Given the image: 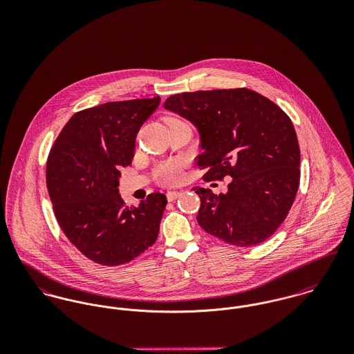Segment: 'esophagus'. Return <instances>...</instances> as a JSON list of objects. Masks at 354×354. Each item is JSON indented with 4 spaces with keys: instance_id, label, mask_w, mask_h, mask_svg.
<instances>
[{
    "instance_id": "esophagus-1",
    "label": "esophagus",
    "mask_w": 354,
    "mask_h": 354,
    "mask_svg": "<svg viewBox=\"0 0 354 354\" xmlns=\"http://www.w3.org/2000/svg\"><path fill=\"white\" fill-rule=\"evenodd\" d=\"M180 195H181V192L171 191V192H167V194H166V198H167L169 202H174L177 198H180Z\"/></svg>"
}]
</instances>
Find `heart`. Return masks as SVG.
Returning <instances> with one entry per match:
<instances>
[{
  "instance_id": "1",
  "label": "heart",
  "mask_w": 354,
  "mask_h": 354,
  "mask_svg": "<svg viewBox=\"0 0 354 354\" xmlns=\"http://www.w3.org/2000/svg\"><path fill=\"white\" fill-rule=\"evenodd\" d=\"M166 121H167V124H171V122H177V121H181V120L170 117ZM181 170H183V165L180 162H177V160H167V162L160 163L156 167L155 176H156V180L160 184H163V185H174V184H177L181 180Z\"/></svg>"
}]
</instances>
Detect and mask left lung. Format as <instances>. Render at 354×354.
Returning <instances> with one entry per match:
<instances>
[{"mask_svg":"<svg viewBox=\"0 0 354 354\" xmlns=\"http://www.w3.org/2000/svg\"><path fill=\"white\" fill-rule=\"evenodd\" d=\"M163 107L201 135L198 166L207 181L232 177L226 194L199 188L203 230L236 247L271 237L289 214L300 184V147L288 114L248 88L183 93Z\"/></svg>","mask_w":354,"mask_h":354,"instance_id":"obj_1","label":"left lung"}]
</instances>
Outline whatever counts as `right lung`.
Instances as JSON below:
<instances>
[{
    "mask_svg": "<svg viewBox=\"0 0 354 354\" xmlns=\"http://www.w3.org/2000/svg\"><path fill=\"white\" fill-rule=\"evenodd\" d=\"M159 102H107L77 111L51 147L46 185L57 222L80 252L102 266L129 263L156 241L166 196L155 192L127 207L118 180Z\"/></svg>",
    "mask_w": 354,
    "mask_h": 354,
    "instance_id": "right-lung-1",
    "label": "right lung"
}]
</instances>
